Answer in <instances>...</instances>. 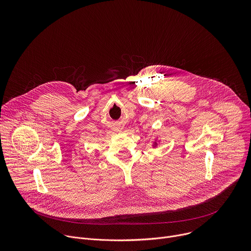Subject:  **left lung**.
I'll return each instance as SVG.
<instances>
[{
	"mask_svg": "<svg viewBox=\"0 0 251 251\" xmlns=\"http://www.w3.org/2000/svg\"><path fill=\"white\" fill-rule=\"evenodd\" d=\"M158 146V142H157V139L155 140V142L153 143V147H157Z\"/></svg>",
	"mask_w": 251,
	"mask_h": 251,
	"instance_id": "obj_1",
	"label": "left lung"
}]
</instances>
